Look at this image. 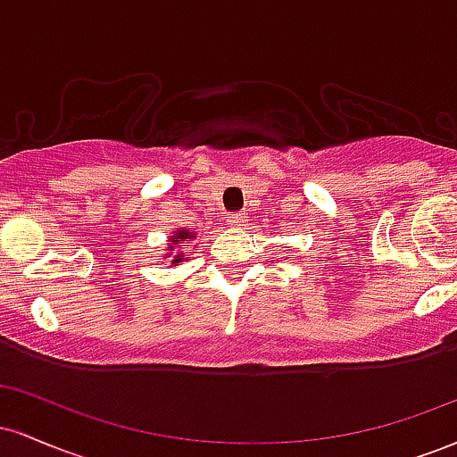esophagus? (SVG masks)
I'll return each mask as SVG.
<instances>
[{
    "instance_id": "esophagus-1",
    "label": "esophagus",
    "mask_w": 457,
    "mask_h": 457,
    "mask_svg": "<svg viewBox=\"0 0 457 457\" xmlns=\"http://www.w3.org/2000/svg\"><path fill=\"white\" fill-rule=\"evenodd\" d=\"M228 225H229V228H240V225H245V214H240V212L229 214Z\"/></svg>"
}]
</instances>
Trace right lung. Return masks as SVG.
I'll return each mask as SVG.
<instances>
[{
	"instance_id": "right-lung-1",
	"label": "right lung",
	"mask_w": 457,
	"mask_h": 457,
	"mask_svg": "<svg viewBox=\"0 0 457 457\" xmlns=\"http://www.w3.org/2000/svg\"><path fill=\"white\" fill-rule=\"evenodd\" d=\"M187 238H195V234L191 232V229H176L174 236L170 238V246H167V255H171V251H176V246H187V245H180L182 240ZM185 260V255L178 253L174 255V260H171V264H180V262Z\"/></svg>"
}]
</instances>
